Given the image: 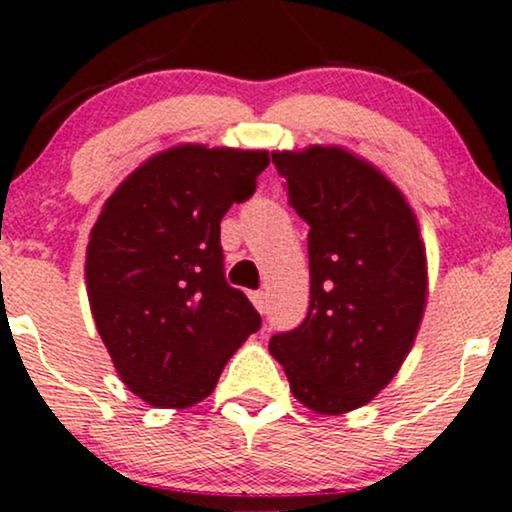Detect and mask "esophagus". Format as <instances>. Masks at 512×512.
I'll return each instance as SVG.
<instances>
[{
	"label": "esophagus",
	"instance_id": "1",
	"mask_svg": "<svg viewBox=\"0 0 512 512\" xmlns=\"http://www.w3.org/2000/svg\"><path fill=\"white\" fill-rule=\"evenodd\" d=\"M250 301L260 313H264V308H267V296H264V291H250Z\"/></svg>",
	"mask_w": 512,
	"mask_h": 512
}]
</instances>
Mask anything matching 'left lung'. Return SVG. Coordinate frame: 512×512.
<instances>
[{
    "mask_svg": "<svg viewBox=\"0 0 512 512\" xmlns=\"http://www.w3.org/2000/svg\"><path fill=\"white\" fill-rule=\"evenodd\" d=\"M289 204L310 226V308L274 334L298 402L337 416L397 375L426 308V250L402 192L342 146L274 151Z\"/></svg>",
    "mask_w": 512,
    "mask_h": 512,
    "instance_id": "1",
    "label": "left lung"
}]
</instances>
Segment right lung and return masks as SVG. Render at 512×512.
I'll return each mask as SVG.
<instances>
[{"mask_svg": "<svg viewBox=\"0 0 512 512\" xmlns=\"http://www.w3.org/2000/svg\"><path fill=\"white\" fill-rule=\"evenodd\" d=\"M267 151L180 144L108 197L86 248L93 320L122 383L158 409L214 392L262 317L223 276L221 219L255 195Z\"/></svg>", "mask_w": 512, "mask_h": 512, "instance_id": "add662e5", "label": "right lung"}]
</instances>
